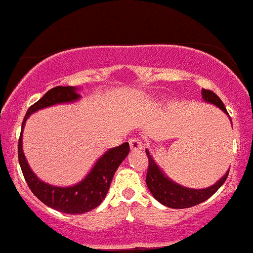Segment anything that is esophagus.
I'll return each mask as SVG.
<instances>
[{
	"mask_svg": "<svg viewBox=\"0 0 253 253\" xmlns=\"http://www.w3.org/2000/svg\"><path fill=\"white\" fill-rule=\"evenodd\" d=\"M129 147H131L132 151H137V150H142L143 149V143L139 138H131L129 139Z\"/></svg>",
	"mask_w": 253,
	"mask_h": 253,
	"instance_id": "34e87169",
	"label": "esophagus"
}]
</instances>
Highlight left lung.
Returning <instances> with one entry per match:
<instances>
[{
	"label": "left lung",
	"mask_w": 253,
	"mask_h": 253,
	"mask_svg": "<svg viewBox=\"0 0 253 253\" xmlns=\"http://www.w3.org/2000/svg\"><path fill=\"white\" fill-rule=\"evenodd\" d=\"M201 95H203L204 102L216 105L223 113L229 116L224 104L216 93L203 88L201 89ZM145 153H147L149 159V169L147 173L148 189L150 190L151 195L159 203L169 207V209H188V207L204 203L222 187L223 183L227 179L228 174H229V171H227L225 174L222 178H219L213 185L204 188V189H193V188L183 187V185L173 182L171 178L164 173L160 166L156 164L153 156L150 155L148 149L145 150Z\"/></svg>",
	"instance_id": "left-lung-1"
}]
</instances>
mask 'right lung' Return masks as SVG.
<instances>
[{
  "label": "right lung",
  "mask_w": 253,
  "mask_h": 253,
  "mask_svg": "<svg viewBox=\"0 0 253 253\" xmlns=\"http://www.w3.org/2000/svg\"><path fill=\"white\" fill-rule=\"evenodd\" d=\"M80 98L81 94L79 93L78 87L58 86L49 89L39 102L31 105L26 111L21 124V133L18 143V158L21 171L34 195L50 209L69 214H82L102 204L110 188L116 169L129 153V144L127 142L119 147L109 149L95 161L91 171L84 179L69 187L48 184L34 173L23 151V129L26 120L31 114L42 109L65 103H75L80 100Z\"/></svg>",
  "instance_id": "add662e5"
}]
</instances>
